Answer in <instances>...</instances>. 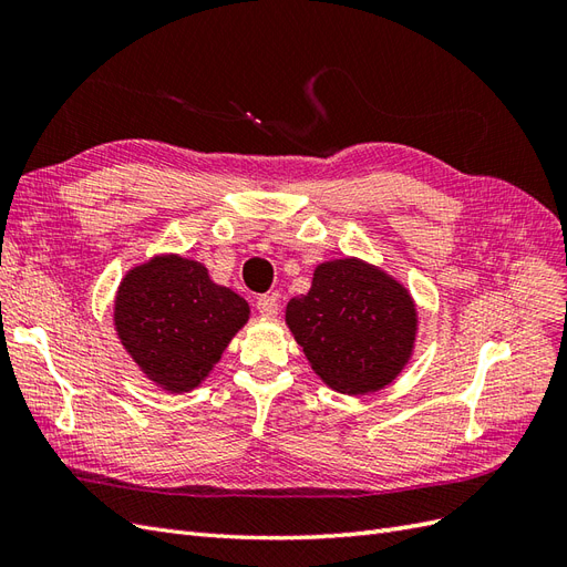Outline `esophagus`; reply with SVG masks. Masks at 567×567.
<instances>
[{"label": "esophagus", "mask_w": 567, "mask_h": 567, "mask_svg": "<svg viewBox=\"0 0 567 567\" xmlns=\"http://www.w3.org/2000/svg\"><path fill=\"white\" fill-rule=\"evenodd\" d=\"M255 305H257V312H260L262 317H277L279 315V302L274 296H260Z\"/></svg>", "instance_id": "1"}]
</instances>
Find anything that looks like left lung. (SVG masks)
<instances>
[{
    "label": "left lung",
    "instance_id": "left-lung-1",
    "mask_svg": "<svg viewBox=\"0 0 567 567\" xmlns=\"http://www.w3.org/2000/svg\"><path fill=\"white\" fill-rule=\"evenodd\" d=\"M286 326L326 385L369 394L409 364L419 310L392 274L359 257H340L315 267L307 296L286 305Z\"/></svg>",
    "mask_w": 567,
    "mask_h": 567
}]
</instances>
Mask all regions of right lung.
Segmentation results:
<instances>
[{
	"instance_id": "1",
	"label": "right lung",
	"mask_w": 567,
	"mask_h": 567,
	"mask_svg": "<svg viewBox=\"0 0 567 567\" xmlns=\"http://www.w3.org/2000/svg\"><path fill=\"white\" fill-rule=\"evenodd\" d=\"M250 305L177 252L134 265L117 286L113 326L132 362L165 392H192L208 379Z\"/></svg>"
}]
</instances>
